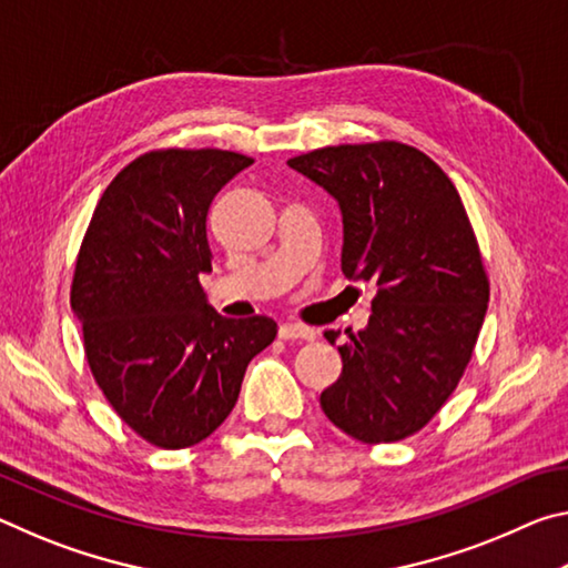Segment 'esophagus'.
Instances as JSON below:
<instances>
[{"label":"esophagus","instance_id":"esophagus-1","mask_svg":"<svg viewBox=\"0 0 568 568\" xmlns=\"http://www.w3.org/2000/svg\"><path fill=\"white\" fill-rule=\"evenodd\" d=\"M277 335H281L283 341H313L315 331L307 328V325H301V323H283Z\"/></svg>","mask_w":568,"mask_h":568}]
</instances>
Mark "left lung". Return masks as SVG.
<instances>
[{
	"label": "left lung",
	"instance_id": "8db88e82",
	"mask_svg": "<svg viewBox=\"0 0 568 568\" xmlns=\"http://www.w3.org/2000/svg\"><path fill=\"white\" fill-rule=\"evenodd\" d=\"M287 165L338 200L345 277L378 287L368 325L338 345L343 373L321 393V408L363 444L418 434L464 378L488 307L458 190L396 140L321 148Z\"/></svg>",
	"mask_w": 568,
	"mask_h": 568
}]
</instances>
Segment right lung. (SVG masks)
<instances>
[{
	"label": "right lung",
	"instance_id": "right-lung-1",
	"mask_svg": "<svg viewBox=\"0 0 568 568\" xmlns=\"http://www.w3.org/2000/svg\"><path fill=\"white\" fill-rule=\"evenodd\" d=\"M253 158L152 150L118 172L77 253L70 303L92 378L148 444L205 440L235 408L247 363L275 341L265 315L223 318L205 303L207 210Z\"/></svg>",
	"mask_w": 568,
	"mask_h": 568
}]
</instances>
